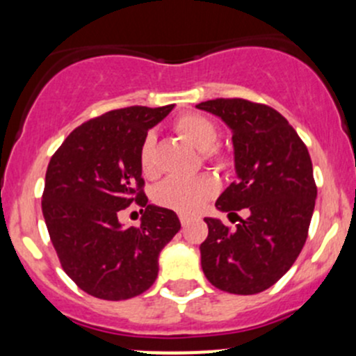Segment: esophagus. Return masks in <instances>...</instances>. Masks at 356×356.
I'll list each match as a JSON object with an SVG mask.
<instances>
[{"instance_id": "esophagus-1", "label": "esophagus", "mask_w": 356, "mask_h": 356, "mask_svg": "<svg viewBox=\"0 0 356 356\" xmlns=\"http://www.w3.org/2000/svg\"><path fill=\"white\" fill-rule=\"evenodd\" d=\"M190 216H186V214H179V222H181V226H186L190 222Z\"/></svg>"}]
</instances>
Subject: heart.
<instances>
[{
	"mask_svg": "<svg viewBox=\"0 0 356 356\" xmlns=\"http://www.w3.org/2000/svg\"><path fill=\"white\" fill-rule=\"evenodd\" d=\"M175 130L188 144L204 151L202 157L205 161L218 168L228 166L229 156L214 145L219 137V130L211 118L200 113H183L175 122ZM138 166L144 177L154 178L157 175L154 164V137L151 134L145 135L138 149ZM218 179L207 173L192 178H170L156 186L154 202L179 214L190 216L199 212L202 205L218 193Z\"/></svg>",
	"mask_w": 356,
	"mask_h": 356,
	"instance_id": "b5f03b06",
	"label": "heart"
}]
</instances>
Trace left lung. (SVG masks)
I'll list each match as a JSON object with an SVG mask.
<instances>
[{
  "mask_svg": "<svg viewBox=\"0 0 356 356\" xmlns=\"http://www.w3.org/2000/svg\"><path fill=\"white\" fill-rule=\"evenodd\" d=\"M197 108L233 131V181L216 200L222 212L247 209L236 228L205 218L200 262L212 286L255 295L288 273L309 234L317 186L307 145L281 113L247 99H212Z\"/></svg>",
  "mask_w": 356,
  "mask_h": 356,
  "instance_id": "8db88e82",
  "label": "left lung"
}]
</instances>
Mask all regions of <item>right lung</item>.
<instances>
[{
    "mask_svg": "<svg viewBox=\"0 0 356 356\" xmlns=\"http://www.w3.org/2000/svg\"><path fill=\"white\" fill-rule=\"evenodd\" d=\"M175 104L113 109L76 127L51 157L42 216L61 267L101 300H128L154 284L159 252L181 228L173 211L149 205L138 149ZM135 202L141 226L124 230L118 214Z\"/></svg>",
    "mask_w": 356,
    "mask_h": 356,
    "instance_id": "1",
    "label": "right lung"
}]
</instances>
